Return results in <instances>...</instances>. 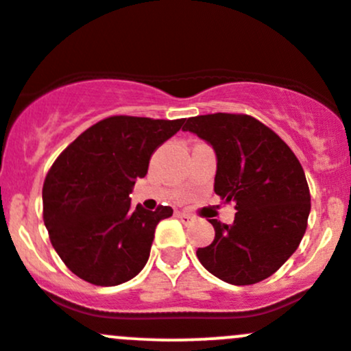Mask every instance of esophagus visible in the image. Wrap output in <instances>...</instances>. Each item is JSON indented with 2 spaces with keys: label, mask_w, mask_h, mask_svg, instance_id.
I'll return each instance as SVG.
<instances>
[{
  "label": "esophagus",
  "mask_w": 351,
  "mask_h": 351,
  "mask_svg": "<svg viewBox=\"0 0 351 351\" xmlns=\"http://www.w3.org/2000/svg\"><path fill=\"white\" fill-rule=\"evenodd\" d=\"M177 218H180V221H182V223H191V221H193V216L187 215V213H182V211L177 213Z\"/></svg>",
  "instance_id": "1"
}]
</instances>
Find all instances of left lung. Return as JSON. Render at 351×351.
<instances>
[{"instance_id":"obj_1","label":"left lung","mask_w":351,"mask_h":351,"mask_svg":"<svg viewBox=\"0 0 351 351\" xmlns=\"http://www.w3.org/2000/svg\"><path fill=\"white\" fill-rule=\"evenodd\" d=\"M182 130L215 149V193L237 209L231 225L209 219L215 240L197 248V258L228 284L267 279L306 233L311 194L302 165L276 132L248 114L193 117Z\"/></svg>"}]
</instances>
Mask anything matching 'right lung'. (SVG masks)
I'll list each match as a JSON object with an SVG mask.
<instances>
[{
  "instance_id": "right-lung-1",
  "label": "right lung",
  "mask_w": 351,
  "mask_h": 351,
  "mask_svg": "<svg viewBox=\"0 0 351 351\" xmlns=\"http://www.w3.org/2000/svg\"><path fill=\"white\" fill-rule=\"evenodd\" d=\"M184 121L104 118L57 157L43 182V221L72 274L108 287L145 267L155 228L172 208H133L130 193L147 176L152 154Z\"/></svg>"
}]
</instances>
